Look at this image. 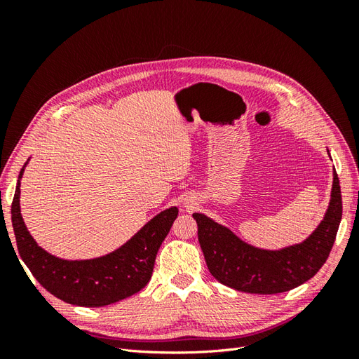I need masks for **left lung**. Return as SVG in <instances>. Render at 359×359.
I'll return each instance as SVG.
<instances>
[{
  "label": "left lung",
  "instance_id": "obj_1",
  "mask_svg": "<svg viewBox=\"0 0 359 359\" xmlns=\"http://www.w3.org/2000/svg\"><path fill=\"white\" fill-rule=\"evenodd\" d=\"M340 181L334 172L331 202L322 223L306 241L277 252L243 243L227 227L203 214H193L210 273L235 290L271 295L287 292L316 276L327 262L341 222Z\"/></svg>",
  "mask_w": 359,
  "mask_h": 359
}]
</instances>
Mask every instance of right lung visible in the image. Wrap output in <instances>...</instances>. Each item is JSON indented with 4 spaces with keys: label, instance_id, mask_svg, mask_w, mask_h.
<instances>
[{
    "label": "right lung",
    "instance_id": "1",
    "mask_svg": "<svg viewBox=\"0 0 359 359\" xmlns=\"http://www.w3.org/2000/svg\"><path fill=\"white\" fill-rule=\"evenodd\" d=\"M12 202V223L18 252L39 283L64 302L103 307L144 289L153 276L156 256L178 215L173 206L156 215L132 240L114 253L91 260H62L49 255L27 231L20 215V177Z\"/></svg>",
    "mask_w": 359,
    "mask_h": 359
}]
</instances>
